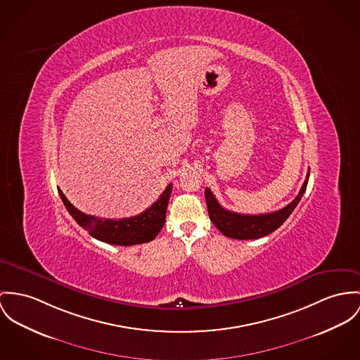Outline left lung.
<instances>
[{"mask_svg": "<svg viewBox=\"0 0 360 360\" xmlns=\"http://www.w3.org/2000/svg\"><path fill=\"white\" fill-rule=\"evenodd\" d=\"M309 178V169L307 174L304 184L300 189L296 198L289 202L282 210L270 212V214H260V215H244L237 214L229 210H224L218 200L215 198L214 193L207 188L205 189V201L208 207L210 219L215 224V227L221 231L223 236L236 238V240H255L264 237L274 230L289 218V215L293 212L296 205L300 202Z\"/></svg>", "mask_w": 360, "mask_h": 360, "instance_id": "left-lung-1", "label": "left lung"}]
</instances>
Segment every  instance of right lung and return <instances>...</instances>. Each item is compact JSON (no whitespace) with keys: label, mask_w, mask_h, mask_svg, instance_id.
I'll return each instance as SVG.
<instances>
[{"label":"right lung","mask_w":360,"mask_h":360,"mask_svg":"<svg viewBox=\"0 0 360 360\" xmlns=\"http://www.w3.org/2000/svg\"><path fill=\"white\" fill-rule=\"evenodd\" d=\"M171 189L172 186L169 184L158 201L149 208L139 215L122 219H103L93 215H86L77 210L60 189L58 194L70 215L81 227L87 230L91 237L112 245L129 247L152 241L163 229Z\"/></svg>","instance_id":"right-lung-1"}]
</instances>
